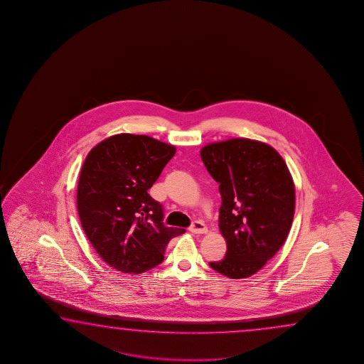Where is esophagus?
<instances>
[{
  "mask_svg": "<svg viewBox=\"0 0 364 364\" xmlns=\"http://www.w3.org/2000/svg\"><path fill=\"white\" fill-rule=\"evenodd\" d=\"M190 232L193 233V235H203V233L208 232V228H206V225L203 223L193 222L191 224V227H190Z\"/></svg>",
  "mask_w": 364,
  "mask_h": 364,
  "instance_id": "esophagus-1",
  "label": "esophagus"
}]
</instances>
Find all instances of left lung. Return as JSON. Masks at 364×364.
Returning a JSON list of instances; mask_svg holds the SVG:
<instances>
[{
  "mask_svg": "<svg viewBox=\"0 0 364 364\" xmlns=\"http://www.w3.org/2000/svg\"><path fill=\"white\" fill-rule=\"evenodd\" d=\"M200 155L219 185V228L228 247L210 267L232 279L251 277L289 233L296 203L289 169L275 149L248 139L210 144Z\"/></svg>",
  "mask_w": 364,
  "mask_h": 364,
  "instance_id": "obj_1",
  "label": "left lung"
}]
</instances>
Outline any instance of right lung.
Wrapping results in <instances>:
<instances>
[{
    "mask_svg": "<svg viewBox=\"0 0 364 364\" xmlns=\"http://www.w3.org/2000/svg\"><path fill=\"white\" fill-rule=\"evenodd\" d=\"M176 148L145 135L105 139L87 154L77 185L81 227L99 256L118 272L140 274L163 262L169 240L163 205L148 190Z\"/></svg>",
    "mask_w": 364,
    "mask_h": 364,
    "instance_id": "obj_1",
    "label": "right lung"
}]
</instances>
